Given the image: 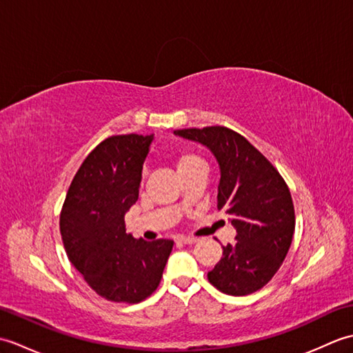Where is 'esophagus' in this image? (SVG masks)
I'll use <instances>...</instances> for the list:
<instances>
[{
    "label": "esophagus",
    "instance_id": "1",
    "mask_svg": "<svg viewBox=\"0 0 353 353\" xmlns=\"http://www.w3.org/2000/svg\"><path fill=\"white\" fill-rule=\"evenodd\" d=\"M176 243L177 244H194V243H197V239L190 238V236H179V238H176Z\"/></svg>",
    "mask_w": 353,
    "mask_h": 353
}]
</instances>
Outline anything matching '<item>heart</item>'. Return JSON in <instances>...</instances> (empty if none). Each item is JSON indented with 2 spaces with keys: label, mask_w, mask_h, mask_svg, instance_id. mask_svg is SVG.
Here are the masks:
<instances>
[{
  "label": "heart",
  "mask_w": 353,
  "mask_h": 353,
  "mask_svg": "<svg viewBox=\"0 0 353 353\" xmlns=\"http://www.w3.org/2000/svg\"><path fill=\"white\" fill-rule=\"evenodd\" d=\"M172 163H174L179 176H182L185 172L197 167H203V161L196 153L190 152V150H183V152L172 154Z\"/></svg>",
  "instance_id": "obj_1"
}]
</instances>
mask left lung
Masks as SVG:
<instances>
[{"mask_svg":"<svg viewBox=\"0 0 353 353\" xmlns=\"http://www.w3.org/2000/svg\"><path fill=\"white\" fill-rule=\"evenodd\" d=\"M174 133L214 153L221 172L216 208L236 229V241L223 245L208 279L224 294H252L272 281L290 250L296 215L288 186L259 150L228 127Z\"/></svg>","mask_w":353,"mask_h":353,"instance_id":"obj_1","label":"left lung"}]
</instances>
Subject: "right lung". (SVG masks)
Instances as JSON below:
<instances>
[{
  "mask_svg": "<svg viewBox=\"0 0 353 353\" xmlns=\"http://www.w3.org/2000/svg\"><path fill=\"white\" fill-rule=\"evenodd\" d=\"M153 134H117L100 142L74 176L61 212L71 264L97 294L138 303L159 287L171 239L144 241L125 234V212L137 203L142 163Z\"/></svg>",
  "mask_w": 353,
  "mask_h": 353,
  "instance_id": "right-lung-1",
  "label": "right lung"
}]
</instances>
